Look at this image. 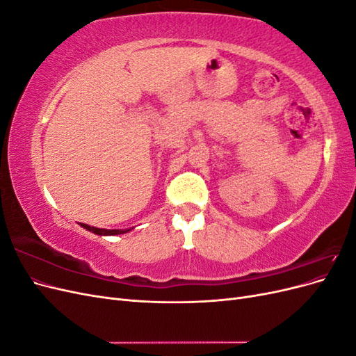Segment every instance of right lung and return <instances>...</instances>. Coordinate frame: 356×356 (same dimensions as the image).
Returning a JSON list of instances; mask_svg holds the SVG:
<instances>
[{
	"mask_svg": "<svg viewBox=\"0 0 356 356\" xmlns=\"http://www.w3.org/2000/svg\"><path fill=\"white\" fill-rule=\"evenodd\" d=\"M80 225H81V227H84L86 230H89V232H92V233H95V234H101V236H106V234L114 236V234H122V233L129 232V230H106V229H96V227H90V225H88V224H81V222H80Z\"/></svg>",
	"mask_w": 356,
	"mask_h": 356,
	"instance_id": "right-lung-1",
	"label": "right lung"
}]
</instances>
